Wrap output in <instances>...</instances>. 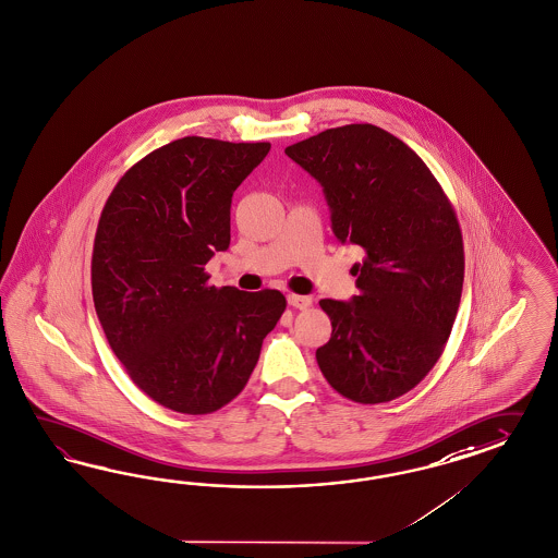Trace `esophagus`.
Listing matches in <instances>:
<instances>
[{
  "instance_id": "obj_1",
  "label": "esophagus",
  "mask_w": 558,
  "mask_h": 558,
  "mask_svg": "<svg viewBox=\"0 0 558 558\" xmlns=\"http://www.w3.org/2000/svg\"><path fill=\"white\" fill-rule=\"evenodd\" d=\"M288 304L294 306V308H308L313 304L311 296H301V294H288Z\"/></svg>"
}]
</instances>
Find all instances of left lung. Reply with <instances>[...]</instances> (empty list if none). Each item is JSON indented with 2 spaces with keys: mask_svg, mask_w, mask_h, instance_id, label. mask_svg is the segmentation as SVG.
<instances>
[{
  "mask_svg": "<svg viewBox=\"0 0 558 558\" xmlns=\"http://www.w3.org/2000/svg\"><path fill=\"white\" fill-rule=\"evenodd\" d=\"M284 153L322 184L339 241L364 252L352 268L360 294L319 303L333 331L317 364L350 401H392L436 366L457 319V213L422 157L374 124L327 129Z\"/></svg>",
  "mask_w": 558,
  "mask_h": 558,
  "instance_id": "8db88e82",
  "label": "left lung"
}]
</instances>
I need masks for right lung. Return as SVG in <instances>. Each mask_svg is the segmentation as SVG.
I'll return each mask as SVG.
<instances>
[{"mask_svg": "<svg viewBox=\"0 0 558 558\" xmlns=\"http://www.w3.org/2000/svg\"><path fill=\"white\" fill-rule=\"evenodd\" d=\"M270 143L184 136L145 155L101 210L92 294L106 339L155 403L204 415L233 401L287 308L280 290L210 287L231 198Z\"/></svg>", "mask_w": 558, "mask_h": 558, "instance_id": "1", "label": "right lung"}]
</instances>
